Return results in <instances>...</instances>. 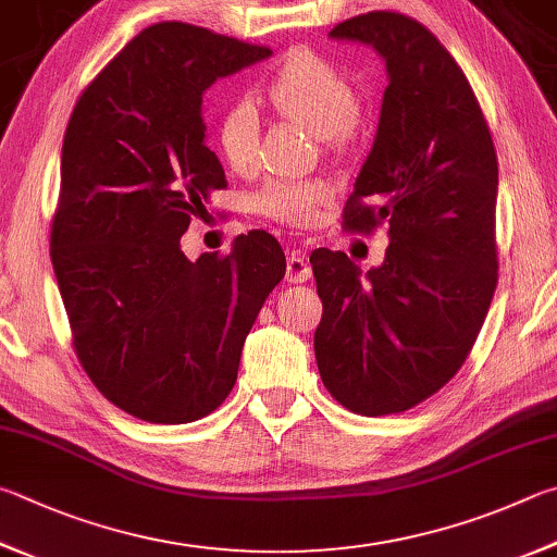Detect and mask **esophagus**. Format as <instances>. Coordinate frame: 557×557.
<instances>
[{
    "instance_id": "esophagus-1",
    "label": "esophagus",
    "mask_w": 557,
    "mask_h": 557,
    "mask_svg": "<svg viewBox=\"0 0 557 557\" xmlns=\"http://www.w3.org/2000/svg\"><path fill=\"white\" fill-rule=\"evenodd\" d=\"M285 277H287V282H292V285H299V282H307L311 277V265H309L305 252H301V250L289 252Z\"/></svg>"
}]
</instances>
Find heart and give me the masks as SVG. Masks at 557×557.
<instances>
[{
	"label": "heart",
	"instance_id": "1",
	"mask_svg": "<svg viewBox=\"0 0 557 557\" xmlns=\"http://www.w3.org/2000/svg\"><path fill=\"white\" fill-rule=\"evenodd\" d=\"M262 95L280 116L307 126L331 148L346 146L358 128L356 87L341 67L311 50H297L287 55L285 63L265 79ZM216 144L234 173L248 175L256 170L260 114L250 97H236L221 109ZM329 199L331 189L323 182L272 180L258 191L252 207L280 224L307 226L317 219L319 209L329 205Z\"/></svg>",
	"mask_w": 557,
	"mask_h": 557
}]
</instances>
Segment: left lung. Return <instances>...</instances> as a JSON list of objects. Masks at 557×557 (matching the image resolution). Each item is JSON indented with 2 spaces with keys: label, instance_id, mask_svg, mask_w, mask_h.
Listing matches in <instances>:
<instances>
[{
  "label": "left lung",
  "instance_id": "left-lung-1",
  "mask_svg": "<svg viewBox=\"0 0 557 557\" xmlns=\"http://www.w3.org/2000/svg\"><path fill=\"white\" fill-rule=\"evenodd\" d=\"M387 65L375 144L343 228L387 226L380 268L319 248L323 313L313 352L323 387L352 413L417 407L462 368L497 289V150L468 77L426 26L368 12L331 28Z\"/></svg>",
  "mask_w": 557,
  "mask_h": 557
}]
</instances>
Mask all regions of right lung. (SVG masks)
I'll use <instances>...</instances> for the list:
<instances>
[{
    "instance_id": "1",
    "label": "right lung",
    "mask_w": 557,
    "mask_h": 557,
    "mask_svg": "<svg viewBox=\"0 0 557 557\" xmlns=\"http://www.w3.org/2000/svg\"><path fill=\"white\" fill-rule=\"evenodd\" d=\"M272 55L209 28L140 32L85 87L67 121L50 226L79 366L104 397L148 423H189L234 389L262 301L285 277L265 231L228 256L187 260L180 238L226 187L205 146L201 95Z\"/></svg>"
}]
</instances>
